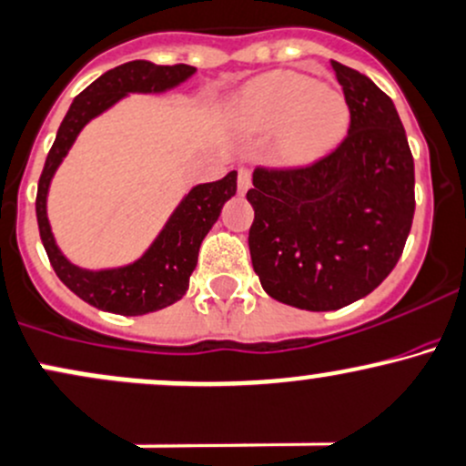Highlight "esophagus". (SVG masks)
<instances>
[{"label": "esophagus", "mask_w": 466, "mask_h": 466, "mask_svg": "<svg viewBox=\"0 0 466 466\" xmlns=\"http://www.w3.org/2000/svg\"><path fill=\"white\" fill-rule=\"evenodd\" d=\"M249 186H252V172L249 167H238V190L248 192Z\"/></svg>", "instance_id": "34e87169"}]
</instances>
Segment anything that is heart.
Returning a JSON list of instances; mask_svg holds the SVG:
<instances>
[{"instance_id":"b5f03b06","label":"heart","mask_w":466,"mask_h":466,"mask_svg":"<svg viewBox=\"0 0 466 466\" xmlns=\"http://www.w3.org/2000/svg\"><path fill=\"white\" fill-rule=\"evenodd\" d=\"M243 126L257 132H280V152L288 161L323 157L345 137L350 108L345 96L323 88L300 73H276L257 81L238 104Z\"/></svg>"}]
</instances>
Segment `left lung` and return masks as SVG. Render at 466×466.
Wrapping results in <instances>:
<instances>
[{"label": "left lung", "instance_id": "8db88e82", "mask_svg": "<svg viewBox=\"0 0 466 466\" xmlns=\"http://www.w3.org/2000/svg\"><path fill=\"white\" fill-rule=\"evenodd\" d=\"M350 127L308 166L254 170L249 254L280 303L340 309L390 276L411 229L413 157L393 101L370 76L331 61Z\"/></svg>", "mask_w": 466, "mask_h": 466}]
</instances>
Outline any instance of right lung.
<instances>
[{"label": "right lung", "instance_id": "add662e5", "mask_svg": "<svg viewBox=\"0 0 466 466\" xmlns=\"http://www.w3.org/2000/svg\"><path fill=\"white\" fill-rule=\"evenodd\" d=\"M190 75H194V68L187 64L155 66L150 61H127L108 70L75 96L68 115L61 121L57 139L46 157L37 186V201H35L39 237L61 283L92 308L121 316H141L177 303L190 285V274L197 268L201 241L221 217L223 203L237 194V172L234 170L218 181L197 186L183 198L152 248L137 263L121 269L86 272L70 265L55 245L48 217H46V194H48L50 178L81 127L88 124L92 116L110 108L127 92H161L175 88Z\"/></svg>", "mask_w": 466, "mask_h": 466}]
</instances>
